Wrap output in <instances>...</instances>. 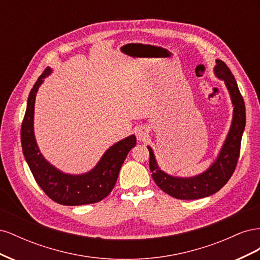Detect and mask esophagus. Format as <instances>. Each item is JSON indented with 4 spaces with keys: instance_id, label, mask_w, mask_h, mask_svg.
<instances>
[{
    "instance_id": "esophagus-1",
    "label": "esophagus",
    "mask_w": 260,
    "mask_h": 260,
    "mask_svg": "<svg viewBox=\"0 0 260 260\" xmlns=\"http://www.w3.org/2000/svg\"><path fill=\"white\" fill-rule=\"evenodd\" d=\"M136 133H137L138 140H143V139L146 137V131L143 130V129H138V130L136 131Z\"/></svg>"
}]
</instances>
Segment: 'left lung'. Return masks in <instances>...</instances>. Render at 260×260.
Segmentation results:
<instances>
[{
	"label": "left lung",
	"mask_w": 260,
	"mask_h": 260,
	"mask_svg": "<svg viewBox=\"0 0 260 260\" xmlns=\"http://www.w3.org/2000/svg\"><path fill=\"white\" fill-rule=\"evenodd\" d=\"M215 74L224 81L229 90L234 111L229 135L217 160L211 165V167L202 175L193 178L171 177L158 168L152 148L147 146L149 151V169L152 171L155 183L165 193L178 200H198L218 192L232 177L238 165L242 135L246 121L245 104L234 76L222 60L217 59Z\"/></svg>",
	"instance_id": "left-lung-1"
}]
</instances>
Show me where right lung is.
Instances as JSON below:
<instances>
[{"label": "right lung", "instance_id": "1", "mask_svg": "<svg viewBox=\"0 0 260 260\" xmlns=\"http://www.w3.org/2000/svg\"><path fill=\"white\" fill-rule=\"evenodd\" d=\"M50 73L51 69L48 67L38 78L29 94L20 131L23 156L37 183L52 201L66 206L98 203L112 192L125 157L136 146L137 139L130 136L108 148L98 166L85 175L70 176L54 168L39 151L34 135L36 94L43 78Z\"/></svg>", "mask_w": 260, "mask_h": 260}]
</instances>
